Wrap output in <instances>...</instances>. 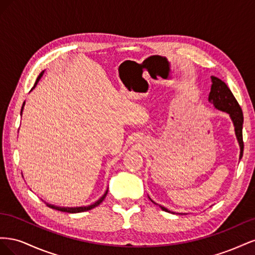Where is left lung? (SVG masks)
<instances>
[{
  "label": "left lung",
  "mask_w": 255,
  "mask_h": 255,
  "mask_svg": "<svg viewBox=\"0 0 255 255\" xmlns=\"http://www.w3.org/2000/svg\"><path fill=\"white\" fill-rule=\"evenodd\" d=\"M211 79H212V87H211L210 95H208V102H211L217 110L226 112L230 115V117H231V119H232L234 128H235V134L237 137L239 146H241L239 159H242L243 153H244V141H243L244 116H243V111L241 109V106H239L238 102L236 101L235 97L233 96L232 91H231L230 88L227 86V84L223 81H221L220 79L216 78V76H211ZM159 207L165 212H170L164 206L159 205Z\"/></svg>",
  "instance_id": "8db88e82"
}]
</instances>
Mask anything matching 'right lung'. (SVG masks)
Segmentation results:
<instances>
[{"label": "right lung", "mask_w": 255, "mask_h": 255, "mask_svg": "<svg viewBox=\"0 0 255 255\" xmlns=\"http://www.w3.org/2000/svg\"><path fill=\"white\" fill-rule=\"evenodd\" d=\"M43 73H44V71H42L40 74H39V76H38L37 78V80H36V82H35V85H34V87L32 88V90L36 87V85L38 84V82H39V80L41 79V76L43 75ZM23 106H24V103H23V105H22V109H21V114H22V111H23ZM107 192H109V189H107L106 191H105V194L100 198L98 201H96L94 204H91V205H88V206H79V207H61V206H55V205H52V204H49V203H47V205L49 206V207H51V208H54V210H57V211H60V212H66V213H71V214H73V213H82V212H86V211H89V210H92V208L94 207H96V206H98L100 203H101L103 200L105 199V197H106V195H107Z\"/></svg>", "instance_id": "add662e5"}]
</instances>
